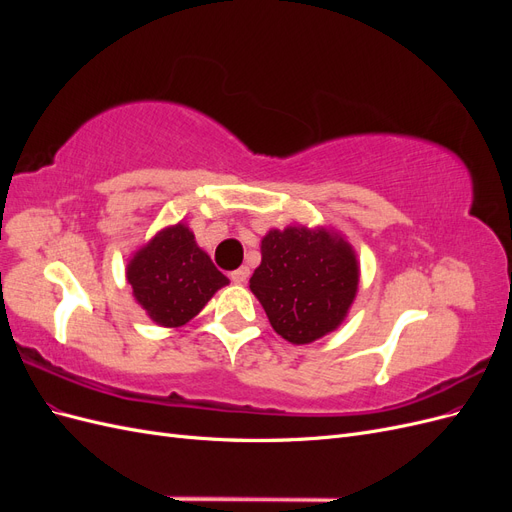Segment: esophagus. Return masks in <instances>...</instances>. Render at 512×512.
Instances as JSON below:
<instances>
[{
  "label": "esophagus",
  "mask_w": 512,
  "mask_h": 512,
  "mask_svg": "<svg viewBox=\"0 0 512 512\" xmlns=\"http://www.w3.org/2000/svg\"><path fill=\"white\" fill-rule=\"evenodd\" d=\"M247 277H250V269H247V267H241V269L230 273V280L235 284H245Z\"/></svg>",
  "instance_id": "esophagus-1"
}]
</instances>
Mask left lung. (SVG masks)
Masks as SVG:
<instances>
[{"instance_id": "1", "label": "left lung", "mask_w": 512, "mask_h": 512, "mask_svg": "<svg viewBox=\"0 0 512 512\" xmlns=\"http://www.w3.org/2000/svg\"><path fill=\"white\" fill-rule=\"evenodd\" d=\"M250 288L277 335L312 344L344 322L359 290L352 245L333 230L288 226L269 230Z\"/></svg>"}]
</instances>
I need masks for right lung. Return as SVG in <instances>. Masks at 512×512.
I'll use <instances>...</instances> for the list:
<instances>
[{
	"label": "right lung",
	"mask_w": 512,
	"mask_h": 512,
	"mask_svg": "<svg viewBox=\"0 0 512 512\" xmlns=\"http://www.w3.org/2000/svg\"><path fill=\"white\" fill-rule=\"evenodd\" d=\"M136 303L160 327L190 322L228 284L183 222L160 230L138 250L126 269Z\"/></svg>",
	"instance_id": "1"
}]
</instances>
